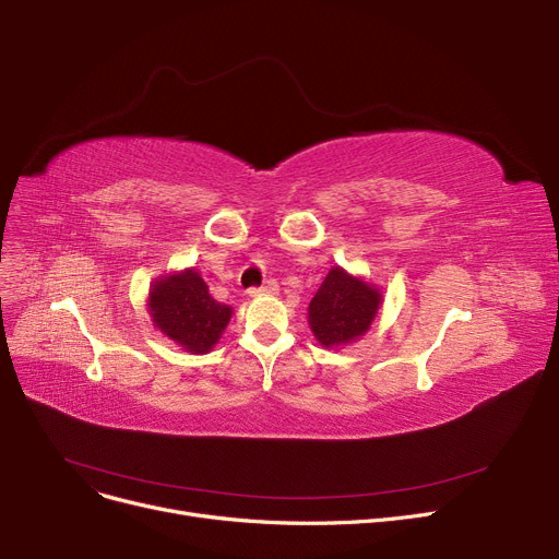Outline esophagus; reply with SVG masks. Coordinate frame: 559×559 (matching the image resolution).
I'll return each mask as SVG.
<instances>
[{
    "instance_id": "obj_1",
    "label": "esophagus",
    "mask_w": 559,
    "mask_h": 559,
    "mask_svg": "<svg viewBox=\"0 0 559 559\" xmlns=\"http://www.w3.org/2000/svg\"><path fill=\"white\" fill-rule=\"evenodd\" d=\"M278 292V283L276 281H264L258 287H249V295L251 297H260V295H276Z\"/></svg>"
}]
</instances>
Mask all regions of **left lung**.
<instances>
[{"mask_svg":"<svg viewBox=\"0 0 559 559\" xmlns=\"http://www.w3.org/2000/svg\"><path fill=\"white\" fill-rule=\"evenodd\" d=\"M378 306V289L335 267L310 301V329L324 346L346 344L369 331Z\"/></svg>","mask_w":559,"mask_h":559,"instance_id":"obj_1","label":"left lung"}]
</instances>
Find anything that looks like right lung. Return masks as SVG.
Segmentation results:
<instances>
[{
  "instance_id": "right-lung-1",
  "label": "right lung",
  "mask_w": 559,
  "mask_h": 559,
  "mask_svg": "<svg viewBox=\"0 0 559 559\" xmlns=\"http://www.w3.org/2000/svg\"><path fill=\"white\" fill-rule=\"evenodd\" d=\"M150 310L167 337L194 354L211 350L230 319V308L215 301L209 285L192 270L160 278L152 287Z\"/></svg>"
}]
</instances>
